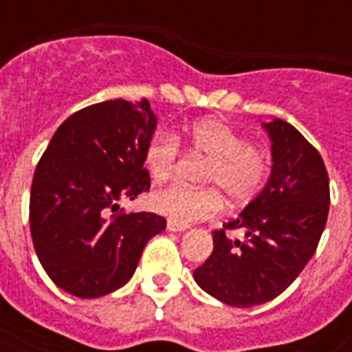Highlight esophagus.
Wrapping results in <instances>:
<instances>
[{"label": "esophagus", "instance_id": "1", "mask_svg": "<svg viewBox=\"0 0 352 352\" xmlns=\"http://www.w3.org/2000/svg\"><path fill=\"white\" fill-rule=\"evenodd\" d=\"M168 230L169 232H184L186 226H183V224H177V222L173 221H168Z\"/></svg>", "mask_w": 352, "mask_h": 352}]
</instances>
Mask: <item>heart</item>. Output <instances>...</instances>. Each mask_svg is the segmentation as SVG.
Wrapping results in <instances>:
<instances>
[{"instance_id": "heart-1", "label": "heart", "mask_w": 352, "mask_h": 352, "mask_svg": "<svg viewBox=\"0 0 352 352\" xmlns=\"http://www.w3.org/2000/svg\"><path fill=\"white\" fill-rule=\"evenodd\" d=\"M192 153L209 160L204 173L207 188H190L183 183H171L153 192L151 204L169 221L192 224L221 213L222 194L230 204L239 206L256 196L267 175V156L256 146L247 145L236 130L221 120H199L188 130ZM179 164V139L168 131H156L145 148V166L156 181L175 173ZM219 188L218 191L216 188Z\"/></svg>"}]
</instances>
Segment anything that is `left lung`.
Returning <instances> with one entry per match:
<instances>
[{
	"mask_svg": "<svg viewBox=\"0 0 352 352\" xmlns=\"http://www.w3.org/2000/svg\"><path fill=\"white\" fill-rule=\"evenodd\" d=\"M272 173L237 219L213 232V252L194 270L199 287L232 307L277 298L317 251L330 209V183L315 146L280 118L264 122ZM244 232L232 240L228 230Z\"/></svg>",
	"mask_w": 352,
	"mask_h": 352,
	"instance_id": "1",
	"label": "left lung"
}]
</instances>
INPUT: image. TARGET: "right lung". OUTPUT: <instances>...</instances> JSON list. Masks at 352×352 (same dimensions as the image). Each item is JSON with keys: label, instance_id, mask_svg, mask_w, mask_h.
I'll return each instance as SVG.
<instances>
[{"label": "right lung", "instance_id": "obj_1", "mask_svg": "<svg viewBox=\"0 0 352 352\" xmlns=\"http://www.w3.org/2000/svg\"><path fill=\"white\" fill-rule=\"evenodd\" d=\"M146 100L101 101L77 111L50 139L34 173L30 230L52 283L77 298L124 287L148 239L166 230L156 213H116L151 188L143 168L156 130Z\"/></svg>", "mask_w": 352, "mask_h": 352}]
</instances>
